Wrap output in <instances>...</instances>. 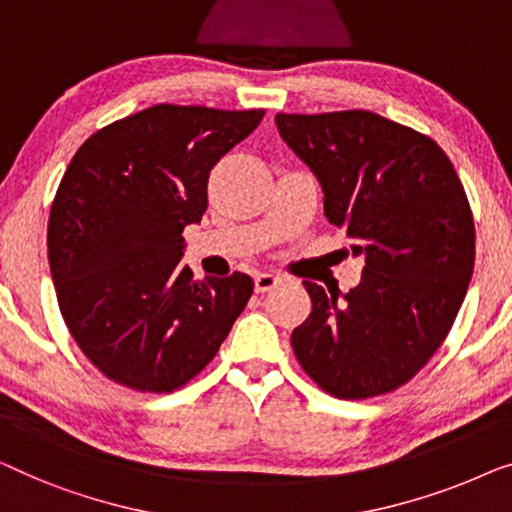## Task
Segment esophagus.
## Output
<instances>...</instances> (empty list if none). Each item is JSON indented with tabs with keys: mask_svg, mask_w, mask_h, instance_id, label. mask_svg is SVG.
<instances>
[{
	"mask_svg": "<svg viewBox=\"0 0 512 512\" xmlns=\"http://www.w3.org/2000/svg\"><path fill=\"white\" fill-rule=\"evenodd\" d=\"M280 283V276L271 271H262L255 276V292H269Z\"/></svg>",
	"mask_w": 512,
	"mask_h": 512,
	"instance_id": "obj_1",
	"label": "esophagus"
}]
</instances>
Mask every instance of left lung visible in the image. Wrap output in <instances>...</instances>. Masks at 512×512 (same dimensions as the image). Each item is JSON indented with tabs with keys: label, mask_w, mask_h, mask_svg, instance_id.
<instances>
[{
	"label": "left lung",
	"mask_w": 512,
	"mask_h": 512,
	"mask_svg": "<svg viewBox=\"0 0 512 512\" xmlns=\"http://www.w3.org/2000/svg\"><path fill=\"white\" fill-rule=\"evenodd\" d=\"M276 127L313 171L325 215L364 257L350 292L304 280L313 311L292 331L304 371L338 399L408 383L441 348L469 290V199L436 141L371 111L278 113Z\"/></svg>",
	"instance_id": "1"
}]
</instances>
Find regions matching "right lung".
Wrapping results in <instances>:
<instances>
[{
    "mask_svg": "<svg viewBox=\"0 0 512 512\" xmlns=\"http://www.w3.org/2000/svg\"><path fill=\"white\" fill-rule=\"evenodd\" d=\"M264 111L157 104L99 129L76 150L48 218L62 318L115 383L174 392L215 357L253 278H192L183 229L201 222L208 174Z\"/></svg>",
    "mask_w": 512,
    "mask_h": 512,
    "instance_id": "obj_1",
    "label": "right lung"
}]
</instances>
